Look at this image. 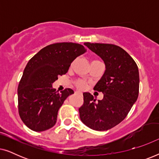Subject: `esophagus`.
Masks as SVG:
<instances>
[{"label": "esophagus", "mask_w": 159, "mask_h": 159, "mask_svg": "<svg viewBox=\"0 0 159 159\" xmlns=\"http://www.w3.org/2000/svg\"><path fill=\"white\" fill-rule=\"evenodd\" d=\"M76 93H78V94H80V95H82V93L81 92H79V91H77V92H76Z\"/></svg>", "instance_id": "obj_1"}]
</instances>
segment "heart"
<instances>
[{
    "mask_svg": "<svg viewBox=\"0 0 159 159\" xmlns=\"http://www.w3.org/2000/svg\"><path fill=\"white\" fill-rule=\"evenodd\" d=\"M76 85L78 88L80 89H84L86 86L85 82L83 81V80H78V81L76 82Z\"/></svg>",
    "mask_w": 159,
    "mask_h": 159,
    "instance_id": "b5f03b06",
    "label": "heart"
}]
</instances>
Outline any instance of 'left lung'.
I'll list each match as a JSON object with an SVG mask.
<instances>
[{
    "instance_id": "1",
    "label": "left lung",
    "mask_w": 159,
    "mask_h": 159,
    "mask_svg": "<svg viewBox=\"0 0 159 159\" xmlns=\"http://www.w3.org/2000/svg\"><path fill=\"white\" fill-rule=\"evenodd\" d=\"M103 61L106 70L94 87L103 98L84 93V104L79 108L82 123L90 129L105 131L122 121L139 93V71L136 63L121 47L106 43H84Z\"/></svg>"
}]
</instances>
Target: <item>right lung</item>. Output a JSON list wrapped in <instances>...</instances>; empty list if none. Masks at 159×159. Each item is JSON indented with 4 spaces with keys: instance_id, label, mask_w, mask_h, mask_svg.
Masks as SVG:
<instances>
[{
    "instance_id": "right-lung-1",
    "label": "right lung",
    "mask_w": 159,
    "mask_h": 159,
    "mask_svg": "<svg viewBox=\"0 0 159 159\" xmlns=\"http://www.w3.org/2000/svg\"><path fill=\"white\" fill-rule=\"evenodd\" d=\"M86 51L78 43H54L43 48L28 61L17 93L19 116L30 129L42 132L56 125L58 110L74 91L67 88L56 93L52 85Z\"/></svg>"
}]
</instances>
